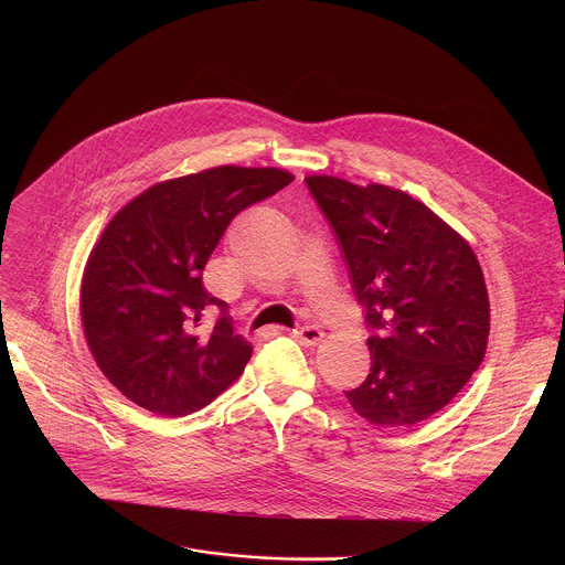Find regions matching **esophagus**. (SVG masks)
<instances>
[{
  "label": "esophagus",
  "instance_id": "34e87169",
  "mask_svg": "<svg viewBox=\"0 0 565 565\" xmlns=\"http://www.w3.org/2000/svg\"><path fill=\"white\" fill-rule=\"evenodd\" d=\"M292 338L303 347H315L321 338H324V333H321L317 327H301V329L292 331Z\"/></svg>",
  "mask_w": 565,
  "mask_h": 565
}]
</instances>
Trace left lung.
I'll return each mask as SVG.
<instances>
[{"mask_svg":"<svg viewBox=\"0 0 565 565\" xmlns=\"http://www.w3.org/2000/svg\"><path fill=\"white\" fill-rule=\"evenodd\" d=\"M303 181L340 241L369 327L371 373L347 391L351 407L377 427L434 416L488 349L490 299L473 250L405 192Z\"/></svg>","mask_w":565,"mask_h":565,"instance_id":"8db88e82","label":"left lung"}]
</instances>
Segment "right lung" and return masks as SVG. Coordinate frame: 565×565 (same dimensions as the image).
<instances>
[{"label": "right lung", "mask_w": 565, "mask_h": 565, "mask_svg": "<svg viewBox=\"0 0 565 565\" xmlns=\"http://www.w3.org/2000/svg\"><path fill=\"white\" fill-rule=\"evenodd\" d=\"M288 183L284 170L221 166L158 183L109 221L79 312L100 371L138 407L188 416L244 373L253 347L232 333L227 303L205 290L203 270L232 218Z\"/></svg>", "instance_id": "add662e5"}]
</instances>
